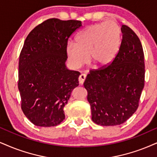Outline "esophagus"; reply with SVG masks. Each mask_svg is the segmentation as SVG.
<instances>
[{
  "label": "esophagus",
  "mask_w": 157,
  "mask_h": 157,
  "mask_svg": "<svg viewBox=\"0 0 157 157\" xmlns=\"http://www.w3.org/2000/svg\"><path fill=\"white\" fill-rule=\"evenodd\" d=\"M86 74H84V73H83V74H81L79 75V78H78V82L80 84H84L85 79H86Z\"/></svg>",
  "instance_id": "34e87169"
}]
</instances>
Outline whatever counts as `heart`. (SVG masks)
I'll list each match as a JSON object with an SVG mask.
<instances>
[{"label":"heart","instance_id":"heart-1","mask_svg":"<svg viewBox=\"0 0 157 157\" xmlns=\"http://www.w3.org/2000/svg\"><path fill=\"white\" fill-rule=\"evenodd\" d=\"M121 30L113 21L89 26L75 38V44L69 43L66 52L69 60L75 67L90 61L96 67H105L111 64L119 51Z\"/></svg>","mask_w":157,"mask_h":157}]
</instances>
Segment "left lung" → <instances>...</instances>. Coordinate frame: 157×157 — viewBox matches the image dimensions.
<instances>
[{
    "label": "left lung",
    "instance_id": "8db88e82",
    "mask_svg": "<svg viewBox=\"0 0 157 157\" xmlns=\"http://www.w3.org/2000/svg\"><path fill=\"white\" fill-rule=\"evenodd\" d=\"M111 65L92 70L84 83L87 90L92 119L97 124L116 126L125 122L138 108L144 87V54L140 40L127 25Z\"/></svg>",
    "mask_w": 157,
    "mask_h": 157
}]
</instances>
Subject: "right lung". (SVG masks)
<instances>
[{"label":"right lung","mask_w":157,"mask_h":157,"mask_svg":"<svg viewBox=\"0 0 157 157\" xmlns=\"http://www.w3.org/2000/svg\"><path fill=\"white\" fill-rule=\"evenodd\" d=\"M78 20L49 19L25 40L19 59L18 88L23 113L33 124L49 127L65 119L63 108L80 73L67 68V40L82 26Z\"/></svg>","instance_id":"add662e5"}]
</instances>
